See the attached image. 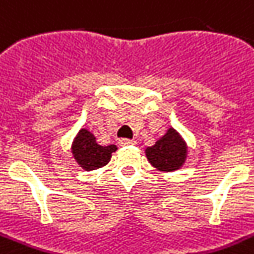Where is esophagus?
<instances>
[{
    "instance_id": "esophagus-1",
    "label": "esophagus",
    "mask_w": 254,
    "mask_h": 254,
    "mask_svg": "<svg viewBox=\"0 0 254 254\" xmlns=\"http://www.w3.org/2000/svg\"><path fill=\"white\" fill-rule=\"evenodd\" d=\"M119 144L120 146H133V144H135V140L133 139H127V138H123V139L119 140Z\"/></svg>"
}]
</instances>
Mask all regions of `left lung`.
<instances>
[{
	"label": "left lung",
	"instance_id": "obj_1",
	"mask_svg": "<svg viewBox=\"0 0 254 254\" xmlns=\"http://www.w3.org/2000/svg\"><path fill=\"white\" fill-rule=\"evenodd\" d=\"M146 157L153 168L160 172H176L185 165L189 155V147L174 127H169L163 137L151 147H147Z\"/></svg>",
	"mask_w": 254,
	"mask_h": 254
}]
</instances>
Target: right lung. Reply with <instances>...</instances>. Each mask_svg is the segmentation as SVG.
Segmentation results:
<instances>
[{
    "label": "right lung",
    "instance_id": "1",
    "mask_svg": "<svg viewBox=\"0 0 254 254\" xmlns=\"http://www.w3.org/2000/svg\"><path fill=\"white\" fill-rule=\"evenodd\" d=\"M116 151L117 146L115 144L101 146L97 142L94 134L86 127H81L77 131L71 146L74 161L85 172H91L106 167L110 163L112 153Z\"/></svg>",
    "mask_w": 254,
    "mask_h": 254
}]
</instances>
